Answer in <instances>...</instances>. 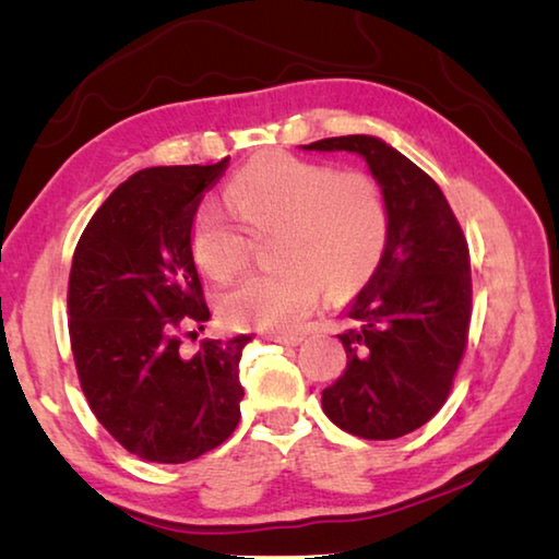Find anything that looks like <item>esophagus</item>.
I'll return each instance as SVG.
<instances>
[{
  "label": "esophagus",
  "mask_w": 559,
  "mask_h": 559,
  "mask_svg": "<svg viewBox=\"0 0 559 559\" xmlns=\"http://www.w3.org/2000/svg\"><path fill=\"white\" fill-rule=\"evenodd\" d=\"M270 341H274V344H282V346H299L305 338L297 334H270Z\"/></svg>",
  "instance_id": "obj_1"
}]
</instances>
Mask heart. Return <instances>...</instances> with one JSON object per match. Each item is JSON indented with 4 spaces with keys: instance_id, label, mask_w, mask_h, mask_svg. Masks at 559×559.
Wrapping results in <instances>:
<instances>
[{
    "instance_id": "1",
    "label": "heart",
    "mask_w": 559,
    "mask_h": 559,
    "mask_svg": "<svg viewBox=\"0 0 559 559\" xmlns=\"http://www.w3.org/2000/svg\"><path fill=\"white\" fill-rule=\"evenodd\" d=\"M228 204L203 203L191 223V252L213 280H230L250 262L252 233L280 228V267L252 272L221 299L235 329H299L324 285L346 295L366 285L383 260L390 205L373 176L334 164L267 152L233 176Z\"/></svg>"
}]
</instances>
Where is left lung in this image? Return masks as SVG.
Wrapping results in <instances>:
<instances>
[{
	"label": "left lung",
	"mask_w": 559,
	"mask_h": 559,
	"mask_svg": "<svg viewBox=\"0 0 559 559\" xmlns=\"http://www.w3.org/2000/svg\"><path fill=\"white\" fill-rule=\"evenodd\" d=\"M305 150L360 154L390 205L383 260L338 336L346 370L321 405L344 432L397 439L442 409L464 358L472 321L464 230L432 176L378 136H329Z\"/></svg>",
	"instance_id": "1"
}]
</instances>
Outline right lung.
Instances as JSON below:
<instances>
[{
    "mask_svg": "<svg viewBox=\"0 0 559 559\" xmlns=\"http://www.w3.org/2000/svg\"><path fill=\"white\" fill-rule=\"evenodd\" d=\"M228 159L132 174L95 211L73 252L68 334L78 380L97 423L146 462H191L240 423L238 373L252 338H203L193 356L181 354L189 329L211 317L191 223Z\"/></svg>",
    "mask_w": 559,
    "mask_h": 559,
    "instance_id": "1",
    "label": "right lung"
}]
</instances>
